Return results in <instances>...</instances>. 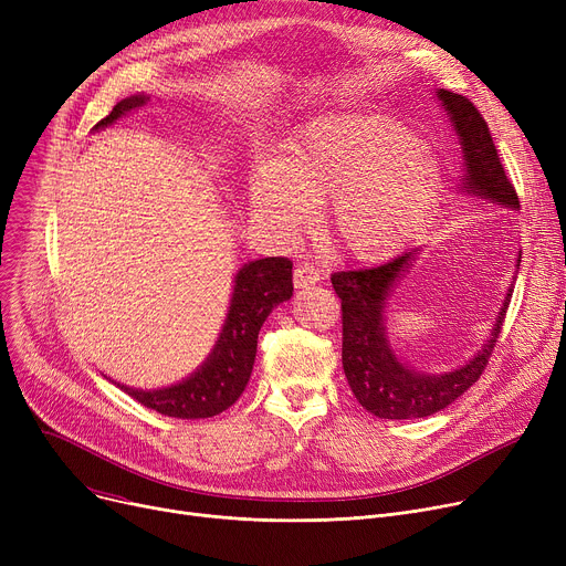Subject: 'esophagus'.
<instances>
[{
    "instance_id": "esophagus-1",
    "label": "esophagus",
    "mask_w": 566,
    "mask_h": 566,
    "mask_svg": "<svg viewBox=\"0 0 566 566\" xmlns=\"http://www.w3.org/2000/svg\"><path fill=\"white\" fill-rule=\"evenodd\" d=\"M321 280V273H318V268L316 265H312V263H298L295 265V271H293V284L295 286H310V284H316Z\"/></svg>"
}]
</instances>
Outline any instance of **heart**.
Returning a JSON list of instances; mask_svg holds the SVG:
<instances>
[{
    "mask_svg": "<svg viewBox=\"0 0 566 566\" xmlns=\"http://www.w3.org/2000/svg\"><path fill=\"white\" fill-rule=\"evenodd\" d=\"M331 197V229L350 254L385 259L433 218L442 174L424 142L390 118L325 114L289 144L286 158L259 163L252 208L261 224L293 233Z\"/></svg>",
    "mask_w": 566,
    "mask_h": 566,
    "instance_id": "b5f03b06",
    "label": "heart"
}]
</instances>
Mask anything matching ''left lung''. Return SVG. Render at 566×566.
Wrapping results in <instances>:
<instances>
[{"instance_id":"left-lung-1","label":"left lung","mask_w":566,"mask_h":566,"mask_svg":"<svg viewBox=\"0 0 566 566\" xmlns=\"http://www.w3.org/2000/svg\"><path fill=\"white\" fill-rule=\"evenodd\" d=\"M438 98L459 133L465 160V188L502 206L518 208L514 184L502 167L491 130L480 109L465 96L440 88ZM418 248L374 268L335 273L333 286L342 301V365L350 390L365 410L380 420H415L448 408L484 374L493 346L500 337L512 293L504 301L491 339L474 358L440 376H424L406 369L388 346L382 328L385 301L395 282L412 265ZM521 263V259H518Z\"/></svg>"}]
</instances>
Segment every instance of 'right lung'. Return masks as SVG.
Returning <instances> with one entry per match:
<instances>
[{"label": "right lung", "instance_id": "obj_1", "mask_svg": "<svg viewBox=\"0 0 566 566\" xmlns=\"http://www.w3.org/2000/svg\"><path fill=\"white\" fill-rule=\"evenodd\" d=\"M146 96H130L116 103L112 112L101 118L96 128H105L118 116L142 107ZM293 261L286 256H268L245 263L235 275L231 307L222 325L220 339L208 355V360L197 369L188 380L176 382L165 390H133L118 385L126 395H130L142 406L167 418L199 420L213 418L227 410L243 395L252 374L256 337L263 321L273 312L275 305L291 298Z\"/></svg>", "mask_w": 566, "mask_h": 566}]
</instances>
